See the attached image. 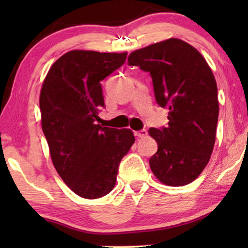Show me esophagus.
Masks as SVG:
<instances>
[{"mask_svg": "<svg viewBox=\"0 0 248 248\" xmlns=\"http://www.w3.org/2000/svg\"><path fill=\"white\" fill-rule=\"evenodd\" d=\"M134 134H136V137H138V138H144V137L148 136V131L143 129V130H140V131L134 132Z\"/></svg>", "mask_w": 248, "mask_h": 248, "instance_id": "1", "label": "esophagus"}]
</instances>
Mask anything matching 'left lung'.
<instances>
[{
  "mask_svg": "<svg viewBox=\"0 0 248 248\" xmlns=\"http://www.w3.org/2000/svg\"><path fill=\"white\" fill-rule=\"evenodd\" d=\"M128 63L150 73L156 103L169 109V127L149 130L157 142L153 174L169 186L194 182L216 142L219 100L211 69L198 50L176 38L136 50Z\"/></svg>",
  "mask_w": 248,
  "mask_h": 248,
  "instance_id": "obj_1",
  "label": "left lung"
}]
</instances>
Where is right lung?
I'll list each match as a JSON object with an SVG mask.
<instances>
[{
  "instance_id": "add662e5",
  "label": "right lung",
  "mask_w": 248,
  "mask_h": 248,
  "mask_svg": "<svg viewBox=\"0 0 248 248\" xmlns=\"http://www.w3.org/2000/svg\"><path fill=\"white\" fill-rule=\"evenodd\" d=\"M125 58L127 52L72 50L54 62L41 87V127L52 163L82 198H100L112 190L120 161L136 141L130 129L95 124L105 107L100 82Z\"/></svg>"
}]
</instances>
